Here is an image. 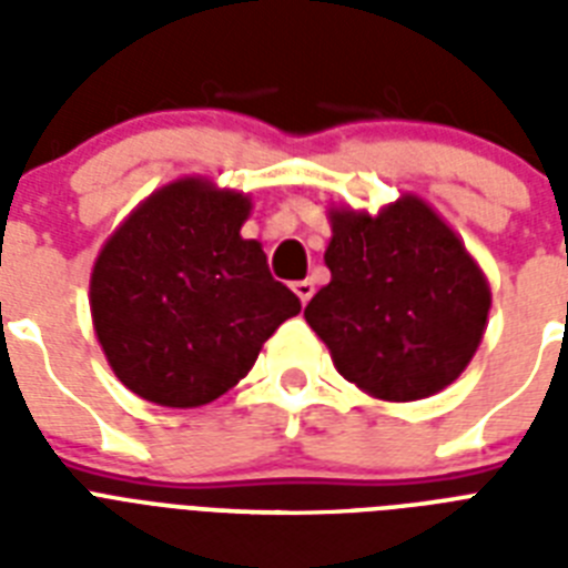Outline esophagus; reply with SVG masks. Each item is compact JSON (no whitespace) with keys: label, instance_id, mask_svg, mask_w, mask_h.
Segmentation results:
<instances>
[{"label":"esophagus","instance_id":"34e87169","mask_svg":"<svg viewBox=\"0 0 568 568\" xmlns=\"http://www.w3.org/2000/svg\"><path fill=\"white\" fill-rule=\"evenodd\" d=\"M292 288H294V294L301 297L303 306H306V303L312 301V294H315V283H312V280H301V283H294Z\"/></svg>","mask_w":568,"mask_h":568}]
</instances>
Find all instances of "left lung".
Returning <instances> with one entry per match:
<instances>
[{
    "mask_svg": "<svg viewBox=\"0 0 568 568\" xmlns=\"http://www.w3.org/2000/svg\"><path fill=\"white\" fill-rule=\"evenodd\" d=\"M329 221L333 280L303 315L338 374L383 400L450 386L471 363L493 303L463 241L418 196L374 217L333 209Z\"/></svg>",
    "mask_w": 568,
    "mask_h": 568,
    "instance_id": "obj_1",
    "label": "left lung"
}]
</instances>
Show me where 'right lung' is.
<instances>
[{
    "mask_svg": "<svg viewBox=\"0 0 568 568\" xmlns=\"http://www.w3.org/2000/svg\"><path fill=\"white\" fill-rule=\"evenodd\" d=\"M250 200L203 180L171 182L129 214L91 276V315L111 372L144 400L203 406L253 368L301 312L258 241Z\"/></svg>",
    "mask_w": 568,
    "mask_h": 568,
    "instance_id": "obj_1",
    "label": "right lung"
}]
</instances>
